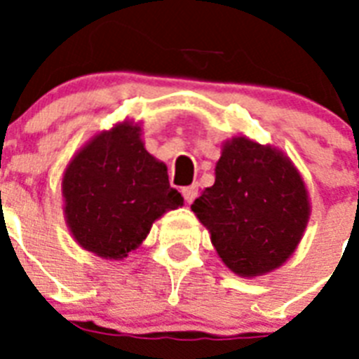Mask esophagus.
<instances>
[{
  "label": "esophagus",
  "instance_id": "1",
  "mask_svg": "<svg viewBox=\"0 0 359 359\" xmlns=\"http://www.w3.org/2000/svg\"><path fill=\"white\" fill-rule=\"evenodd\" d=\"M182 196H184L186 203H194V199L197 197V184H191V186H186V188H182Z\"/></svg>",
  "mask_w": 359,
  "mask_h": 359
}]
</instances>
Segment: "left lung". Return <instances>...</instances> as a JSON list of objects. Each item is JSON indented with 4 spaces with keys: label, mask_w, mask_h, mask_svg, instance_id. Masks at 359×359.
Returning <instances> with one entry per match:
<instances>
[{
    "label": "left lung",
    "mask_w": 359,
    "mask_h": 359,
    "mask_svg": "<svg viewBox=\"0 0 359 359\" xmlns=\"http://www.w3.org/2000/svg\"><path fill=\"white\" fill-rule=\"evenodd\" d=\"M191 210L225 266L253 278L294 253L311 207L298 169L283 152L236 135L225 141L214 186L205 188Z\"/></svg>",
    "instance_id": "1"
}]
</instances>
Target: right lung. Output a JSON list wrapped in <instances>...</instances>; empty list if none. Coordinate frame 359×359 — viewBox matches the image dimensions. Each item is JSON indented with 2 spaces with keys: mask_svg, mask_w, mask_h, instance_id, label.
Segmentation results:
<instances>
[{
  "mask_svg": "<svg viewBox=\"0 0 359 359\" xmlns=\"http://www.w3.org/2000/svg\"><path fill=\"white\" fill-rule=\"evenodd\" d=\"M65 218L74 240L119 261L147 238L152 224L184 205L168 168L145 151L140 124H115L87 143L65 169Z\"/></svg>",
  "mask_w": 359,
  "mask_h": 359,
  "instance_id": "right-lung-1",
  "label": "right lung"
}]
</instances>
